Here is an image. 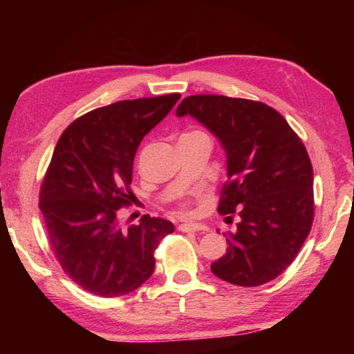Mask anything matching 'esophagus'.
<instances>
[{
	"mask_svg": "<svg viewBox=\"0 0 354 354\" xmlns=\"http://www.w3.org/2000/svg\"><path fill=\"white\" fill-rule=\"evenodd\" d=\"M179 231H183V232L207 231V226H205L203 223H183V225H179Z\"/></svg>",
	"mask_w": 354,
	"mask_h": 354,
	"instance_id": "obj_1",
	"label": "esophagus"
}]
</instances>
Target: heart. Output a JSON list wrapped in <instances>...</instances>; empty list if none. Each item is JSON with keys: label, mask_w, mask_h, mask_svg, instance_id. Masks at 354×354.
<instances>
[{"label": "heart", "mask_w": 354, "mask_h": 354, "mask_svg": "<svg viewBox=\"0 0 354 354\" xmlns=\"http://www.w3.org/2000/svg\"><path fill=\"white\" fill-rule=\"evenodd\" d=\"M194 133H198V131H194ZM181 211L187 212V205H185V203H181Z\"/></svg>", "instance_id": "heart-1"}]
</instances>
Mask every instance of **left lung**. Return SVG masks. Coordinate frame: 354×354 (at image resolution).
<instances>
[{
	"mask_svg": "<svg viewBox=\"0 0 354 354\" xmlns=\"http://www.w3.org/2000/svg\"><path fill=\"white\" fill-rule=\"evenodd\" d=\"M218 137L226 151L227 181L217 211L237 214L226 254L212 262L220 279L242 287L279 277L314 221V175L301 139L286 118L261 101L223 95H192L176 109ZM232 218V217H230Z\"/></svg>",
	"mask_w": 354,
	"mask_h": 354,
	"instance_id": "obj_1",
	"label": "left lung"
}]
</instances>
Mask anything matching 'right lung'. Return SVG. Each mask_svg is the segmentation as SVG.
<instances>
[{
    "label": "right lung",
    "instance_id": "right-lung-1",
    "mask_svg": "<svg viewBox=\"0 0 354 354\" xmlns=\"http://www.w3.org/2000/svg\"><path fill=\"white\" fill-rule=\"evenodd\" d=\"M179 93L123 100L76 118L59 137L40 185L39 207L62 270L104 298L128 295L154 272V251L171 221L143 215L124 230L137 147L167 117Z\"/></svg>",
    "mask_w": 354,
    "mask_h": 354
}]
</instances>
